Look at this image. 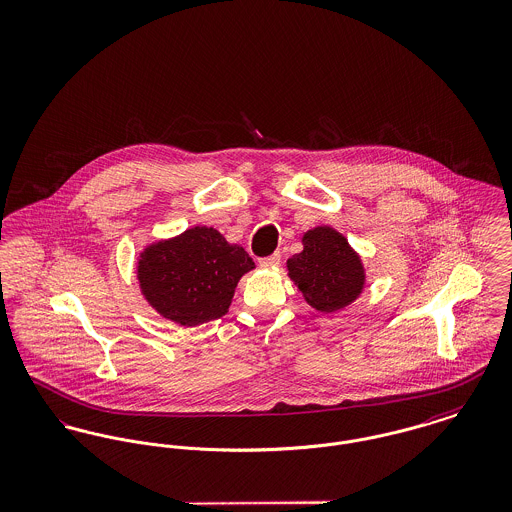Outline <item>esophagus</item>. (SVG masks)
<instances>
[{
	"instance_id": "34e87169",
	"label": "esophagus",
	"mask_w": 512,
	"mask_h": 512,
	"mask_svg": "<svg viewBox=\"0 0 512 512\" xmlns=\"http://www.w3.org/2000/svg\"><path fill=\"white\" fill-rule=\"evenodd\" d=\"M259 265L261 267H278L280 265V253H273L269 257H261Z\"/></svg>"
}]
</instances>
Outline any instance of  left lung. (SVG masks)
I'll return each instance as SVG.
<instances>
[{"instance_id":"left-lung-1","label":"left lung","mask_w":512,"mask_h":512,"mask_svg":"<svg viewBox=\"0 0 512 512\" xmlns=\"http://www.w3.org/2000/svg\"><path fill=\"white\" fill-rule=\"evenodd\" d=\"M302 241L304 251L292 255L286 267L306 302L327 314L349 306L362 292L364 271L347 239L321 226L310 230Z\"/></svg>"}]
</instances>
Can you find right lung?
<instances>
[{
  "label": "right lung",
  "instance_id": "1",
  "mask_svg": "<svg viewBox=\"0 0 512 512\" xmlns=\"http://www.w3.org/2000/svg\"><path fill=\"white\" fill-rule=\"evenodd\" d=\"M255 267L239 245L197 226L175 239L150 245L138 261L146 300L179 325H200L228 312L239 278Z\"/></svg>",
  "mask_w": 512,
  "mask_h": 512
}]
</instances>
